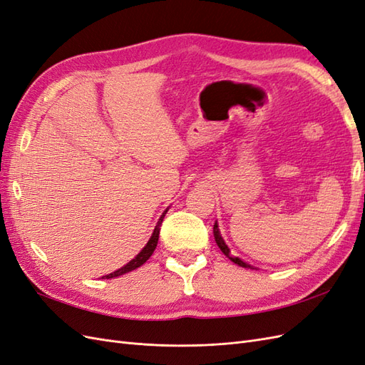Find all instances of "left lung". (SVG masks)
I'll use <instances>...</instances> for the list:
<instances>
[{
    "label": "left lung",
    "instance_id": "1",
    "mask_svg": "<svg viewBox=\"0 0 365 365\" xmlns=\"http://www.w3.org/2000/svg\"><path fill=\"white\" fill-rule=\"evenodd\" d=\"M213 233H215V240H216L217 247L220 248V251H222V252L225 254V256H227V257H228L231 262H235L236 264H239V267H242V268H251V264H248V263H245V262H242L239 257H235L233 254H231L230 248L225 245V242H224L222 236H220V233H219L217 224H215V227H213Z\"/></svg>",
    "mask_w": 365,
    "mask_h": 365
}]
</instances>
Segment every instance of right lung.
Returning a JSON list of instances; mask_svg holds the SVG:
<instances>
[{"label": "right lung", "mask_w": 365, "mask_h": 365, "mask_svg": "<svg viewBox=\"0 0 365 365\" xmlns=\"http://www.w3.org/2000/svg\"><path fill=\"white\" fill-rule=\"evenodd\" d=\"M163 217H164V213H163V216L160 217L158 224H157L155 230H153V235H152V237L149 239V242L146 244V247L143 248V250L137 254L135 259H132L128 264H125L123 268H120V269H117V271H114V272H111V274H108V275H103L102 279H113V277H118V275H121V274H126V272H129V271H132V269H137L138 267H141V264L145 263V262L152 256V252L155 251L157 244H158L160 227H161V222H163Z\"/></svg>", "instance_id": "obj_1"}]
</instances>
